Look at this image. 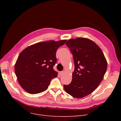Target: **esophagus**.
I'll return each mask as SVG.
<instances>
[{
  "instance_id": "esophagus-1",
  "label": "esophagus",
  "mask_w": 121,
  "mask_h": 121,
  "mask_svg": "<svg viewBox=\"0 0 121 121\" xmlns=\"http://www.w3.org/2000/svg\"><path fill=\"white\" fill-rule=\"evenodd\" d=\"M64 74V71H61V72H60V75H63Z\"/></svg>"
}]
</instances>
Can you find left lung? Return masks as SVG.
<instances>
[{
	"instance_id": "obj_1",
	"label": "left lung",
	"mask_w": 121,
	"mask_h": 121,
	"mask_svg": "<svg viewBox=\"0 0 121 121\" xmlns=\"http://www.w3.org/2000/svg\"><path fill=\"white\" fill-rule=\"evenodd\" d=\"M65 44L73 54L75 70L71 83L64 88L73 97L82 98L94 91L102 80L107 60L99 47L89 39H71Z\"/></svg>"
}]
</instances>
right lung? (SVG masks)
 Here are the masks:
<instances>
[{
    "label": "right lung",
    "mask_w": 121,
    "mask_h": 121,
    "mask_svg": "<svg viewBox=\"0 0 121 121\" xmlns=\"http://www.w3.org/2000/svg\"><path fill=\"white\" fill-rule=\"evenodd\" d=\"M66 40L37 43L24 49L15 65V72L22 88L35 94L48 87L51 80L57 76L53 68L56 63V51Z\"/></svg>",
    "instance_id": "1"
}]
</instances>
